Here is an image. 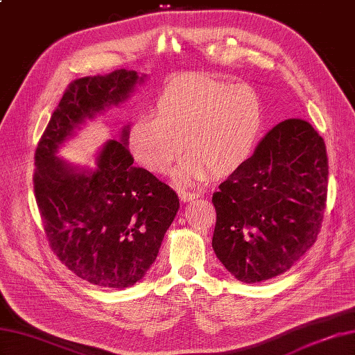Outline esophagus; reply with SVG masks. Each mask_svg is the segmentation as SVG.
I'll use <instances>...</instances> for the list:
<instances>
[{
	"instance_id": "1",
	"label": "esophagus",
	"mask_w": 355,
	"mask_h": 355,
	"mask_svg": "<svg viewBox=\"0 0 355 355\" xmlns=\"http://www.w3.org/2000/svg\"><path fill=\"white\" fill-rule=\"evenodd\" d=\"M178 195H180V198H182V201H192V200H195V198H198L201 193H200L198 191H186V189H182V191H178Z\"/></svg>"
}]
</instances>
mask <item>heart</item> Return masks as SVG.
Listing matches in <instances>:
<instances>
[{"instance_id":"obj_1","label":"heart","mask_w":355,"mask_h":355,"mask_svg":"<svg viewBox=\"0 0 355 355\" xmlns=\"http://www.w3.org/2000/svg\"><path fill=\"white\" fill-rule=\"evenodd\" d=\"M262 126V103L250 85L230 84L207 74L171 80L155 102V116H140L128 131L135 162L150 172L171 169L178 183L205 180L210 169L224 173L250 154Z\"/></svg>"}]
</instances>
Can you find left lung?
Masks as SVG:
<instances>
[{"instance_id": "1", "label": "left lung", "mask_w": 355, "mask_h": 355, "mask_svg": "<svg viewBox=\"0 0 355 355\" xmlns=\"http://www.w3.org/2000/svg\"><path fill=\"white\" fill-rule=\"evenodd\" d=\"M218 187L212 197L216 258L245 284L282 275L310 250L322 227L325 141L306 120L286 119Z\"/></svg>"}]
</instances>
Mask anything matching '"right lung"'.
Returning <instances> with one entry per match:
<instances>
[{
	"mask_svg": "<svg viewBox=\"0 0 355 355\" xmlns=\"http://www.w3.org/2000/svg\"><path fill=\"white\" fill-rule=\"evenodd\" d=\"M141 80L125 69L73 80L35 153L33 189L50 248L74 275L108 288L132 286L146 275L178 212V195L132 164L130 126L120 141L105 143L94 171L55 154L85 119L123 102Z\"/></svg>",
	"mask_w": 355,
	"mask_h": 355,
	"instance_id": "obj_1",
	"label": "right lung"
}]
</instances>
